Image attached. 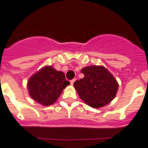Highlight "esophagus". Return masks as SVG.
Wrapping results in <instances>:
<instances>
[{
	"label": "esophagus",
	"mask_w": 148,
	"mask_h": 148,
	"mask_svg": "<svg viewBox=\"0 0 148 148\" xmlns=\"http://www.w3.org/2000/svg\"><path fill=\"white\" fill-rule=\"evenodd\" d=\"M75 80H76V79H73V80H71V85L74 84V81H75Z\"/></svg>",
	"instance_id": "esophagus-1"
}]
</instances>
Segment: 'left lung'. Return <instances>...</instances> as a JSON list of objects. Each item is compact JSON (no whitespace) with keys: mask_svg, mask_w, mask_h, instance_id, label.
I'll return each instance as SVG.
<instances>
[{"mask_svg":"<svg viewBox=\"0 0 148 148\" xmlns=\"http://www.w3.org/2000/svg\"><path fill=\"white\" fill-rule=\"evenodd\" d=\"M84 77L77 80L74 86L80 99L93 108L104 106L113 99L117 93L118 83L103 66H89L83 68Z\"/></svg>","mask_w":148,"mask_h":148,"instance_id":"1","label":"left lung"}]
</instances>
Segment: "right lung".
Listing matches in <instances>:
<instances>
[{
  "label": "right lung",
  "instance_id": "obj_1",
  "mask_svg": "<svg viewBox=\"0 0 148 148\" xmlns=\"http://www.w3.org/2000/svg\"><path fill=\"white\" fill-rule=\"evenodd\" d=\"M69 84L63 72L48 66L31 77L27 86L29 95L35 101L49 106L57 100L63 89Z\"/></svg>",
  "mask_w": 148,
  "mask_h": 148
}]
</instances>
